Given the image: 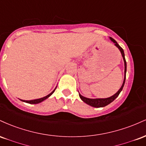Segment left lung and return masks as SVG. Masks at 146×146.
Segmentation results:
<instances>
[{
	"label": "left lung",
	"instance_id": "1",
	"mask_svg": "<svg viewBox=\"0 0 146 146\" xmlns=\"http://www.w3.org/2000/svg\"><path fill=\"white\" fill-rule=\"evenodd\" d=\"M110 40H111L114 43V44H115V46H116L117 47L119 48V50L120 52H121L122 57H123V62H124V79H123V84H122L121 88H119V90L118 91H117V93H115V94H114L113 96L109 97V98L90 99V98H85V97L82 96V95L80 94V93H79V96H80V99H81V100H82L84 102H85V103L87 104L88 105L90 106L95 107V108H100V107H104V106H106L109 104L111 103V102H113L114 100H115V99H116L117 97L119 96V93H121V91L123 88V86H124L125 81V74H126V61H125V59L124 51H123V48H122L121 46H120L118 44V43H117V42L113 39V38H110Z\"/></svg>",
	"mask_w": 146,
	"mask_h": 146
}]
</instances>
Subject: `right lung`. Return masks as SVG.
I'll list each match as a JSON object with an SVG mask.
<instances>
[{
	"mask_svg": "<svg viewBox=\"0 0 146 146\" xmlns=\"http://www.w3.org/2000/svg\"><path fill=\"white\" fill-rule=\"evenodd\" d=\"M56 88H55V89L53 90V91H52L51 93H50V94L47 95H46V96L44 97V98H40V99H36V100H21L22 102H26V103H28V104H39V103H40V102H43V101H44V100H46V99L49 98V97L51 96V95L53 94V93H54V91H55V90H56Z\"/></svg>",
	"mask_w": 146,
	"mask_h": 146,
	"instance_id": "obj_1",
	"label": "right lung"
}]
</instances>
